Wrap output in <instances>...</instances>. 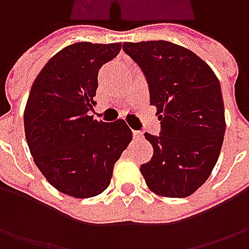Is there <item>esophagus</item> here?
Segmentation results:
<instances>
[{
  "label": "esophagus",
  "mask_w": 249,
  "mask_h": 249,
  "mask_svg": "<svg viewBox=\"0 0 249 249\" xmlns=\"http://www.w3.org/2000/svg\"><path fill=\"white\" fill-rule=\"evenodd\" d=\"M133 136H134V139H142V133L139 131V130H134L133 131Z\"/></svg>",
  "instance_id": "esophagus-1"
}]
</instances>
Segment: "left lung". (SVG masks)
Wrapping results in <instances>:
<instances>
[{
	"mask_svg": "<svg viewBox=\"0 0 249 249\" xmlns=\"http://www.w3.org/2000/svg\"><path fill=\"white\" fill-rule=\"evenodd\" d=\"M123 50L145 74L160 120L158 137L145 133L154 155L141 175L158 196H191L211 176L225 139L219 79L196 53L170 41L123 43Z\"/></svg>",
	"mask_w": 249,
	"mask_h": 249,
	"instance_id": "8db88e82",
	"label": "left lung"
}]
</instances>
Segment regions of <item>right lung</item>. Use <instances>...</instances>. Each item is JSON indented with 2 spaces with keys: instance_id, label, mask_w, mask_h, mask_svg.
Returning a JSON list of instances; mask_svg holds the SVG:
<instances>
[{
  "instance_id": "1",
  "label": "right lung",
  "mask_w": 249,
  "mask_h": 249,
  "mask_svg": "<svg viewBox=\"0 0 249 249\" xmlns=\"http://www.w3.org/2000/svg\"><path fill=\"white\" fill-rule=\"evenodd\" d=\"M122 43L66 45L37 74L24 108V134L47 181L66 196L90 198L105 191L113 166L133 133L123 119L102 122L95 107L98 71Z\"/></svg>"
}]
</instances>
